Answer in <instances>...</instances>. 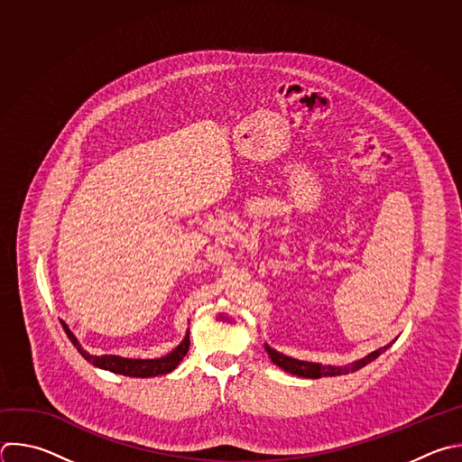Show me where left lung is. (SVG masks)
Instances as JSON below:
<instances>
[{
	"label": "left lung",
	"instance_id": "left-lung-1",
	"mask_svg": "<svg viewBox=\"0 0 462 462\" xmlns=\"http://www.w3.org/2000/svg\"><path fill=\"white\" fill-rule=\"evenodd\" d=\"M390 346V345H388ZM388 346L384 348H379L375 352H372L370 356H366L365 359L354 363L352 366H345V368H339V366H330V365H319V363H309V361H299V359H293V357H288V356H282L281 352H275L273 348H270L268 345H264V350L268 352L270 359L279 366L282 368L284 372H290L293 375H299V377H306V379H321V377H332V375H343V374H350V372H356L363 366H366L368 363H372L374 359H377Z\"/></svg>",
	"mask_w": 462,
	"mask_h": 462
}]
</instances>
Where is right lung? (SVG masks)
Instances as JSON below:
<instances>
[{
    "label": "right lung",
    "mask_w": 462,
    "mask_h": 462,
    "mask_svg": "<svg viewBox=\"0 0 462 462\" xmlns=\"http://www.w3.org/2000/svg\"><path fill=\"white\" fill-rule=\"evenodd\" d=\"M61 325H63L69 339L72 341V345L78 348V352L88 363H92L97 368H103V370H108V372H114V374H121V375H128V377H153V375L169 374L183 361V357L187 356L189 346H190V337H189V332H187L183 343L176 350H172L169 356L160 357V359H126V357H119V356H101L99 357V356L87 354L79 346L78 339L69 330V327L63 321H61Z\"/></svg>",
    "instance_id": "add662e5"
}]
</instances>
